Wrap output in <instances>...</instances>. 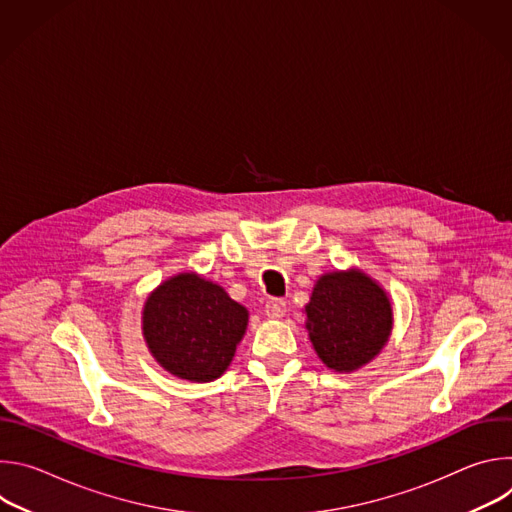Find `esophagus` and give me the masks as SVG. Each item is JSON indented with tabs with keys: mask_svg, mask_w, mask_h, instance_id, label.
<instances>
[{
	"mask_svg": "<svg viewBox=\"0 0 512 512\" xmlns=\"http://www.w3.org/2000/svg\"><path fill=\"white\" fill-rule=\"evenodd\" d=\"M265 314L269 318H281L285 314V302L283 300H277V298H271L265 302Z\"/></svg>",
	"mask_w": 512,
	"mask_h": 512,
	"instance_id": "1",
	"label": "esophagus"
}]
</instances>
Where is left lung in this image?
<instances>
[{
	"mask_svg": "<svg viewBox=\"0 0 512 512\" xmlns=\"http://www.w3.org/2000/svg\"><path fill=\"white\" fill-rule=\"evenodd\" d=\"M310 340L334 371H356L375 358L393 326V310L385 291L364 273L322 275L306 306Z\"/></svg>",
	"mask_w": 512,
	"mask_h": 512,
	"instance_id": "left-lung-1",
	"label": "left lung"
}]
</instances>
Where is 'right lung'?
<instances>
[{
	"instance_id": "1",
	"label": "right lung",
	"mask_w": 512,
	"mask_h": 512,
	"mask_svg": "<svg viewBox=\"0 0 512 512\" xmlns=\"http://www.w3.org/2000/svg\"><path fill=\"white\" fill-rule=\"evenodd\" d=\"M247 320V310L221 285L182 273L162 283L145 302L143 336L166 371L208 383L227 371Z\"/></svg>"
}]
</instances>
